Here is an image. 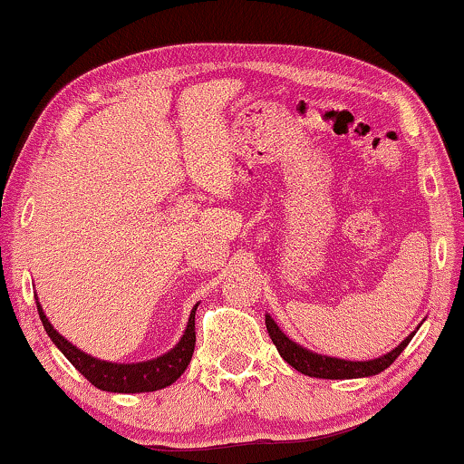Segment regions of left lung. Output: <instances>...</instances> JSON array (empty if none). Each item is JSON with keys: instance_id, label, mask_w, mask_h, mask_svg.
<instances>
[{"instance_id": "1", "label": "left lung", "mask_w": 464, "mask_h": 464, "mask_svg": "<svg viewBox=\"0 0 464 464\" xmlns=\"http://www.w3.org/2000/svg\"><path fill=\"white\" fill-rule=\"evenodd\" d=\"M266 329H268L272 342H275L276 351L294 370L302 372L304 376L310 378H325V380H348V378H365V376H376V373L384 372L399 354L403 353V348L410 344V340L414 338V334H410L401 344L392 348L391 353L382 354V357L372 359V361H346L338 357H327V354H319L308 351L300 344H295L294 340H289L270 314H266Z\"/></svg>"}]
</instances>
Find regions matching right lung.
Returning a JSON list of instances; mask_svg holds the SVG:
<instances>
[{"label": "right lung", "mask_w": 464, "mask_h": 464, "mask_svg": "<svg viewBox=\"0 0 464 464\" xmlns=\"http://www.w3.org/2000/svg\"><path fill=\"white\" fill-rule=\"evenodd\" d=\"M198 304L189 313V321L186 332H183L181 340L170 348L169 353H164L162 357H156L151 361H141V363H110V361L94 359L91 354L82 353L78 346H73L72 342L63 338L56 329L50 325L48 316L44 314V310L37 302V313H40L42 325L50 335V340L54 342L56 348L65 354L75 370L84 376L88 382L97 386L101 391L110 392H151L167 389L175 382L177 378L186 372L194 354L196 344V332H194V314Z\"/></svg>", "instance_id": "obj_1"}]
</instances>
